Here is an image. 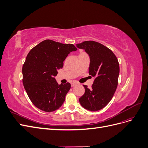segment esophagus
<instances>
[{
  "label": "esophagus",
  "mask_w": 148,
  "mask_h": 148,
  "mask_svg": "<svg viewBox=\"0 0 148 148\" xmlns=\"http://www.w3.org/2000/svg\"><path fill=\"white\" fill-rule=\"evenodd\" d=\"M77 84H78L77 82H73V83H71V86H72V87H73V86H76V85H77Z\"/></svg>",
  "instance_id": "obj_1"
}]
</instances>
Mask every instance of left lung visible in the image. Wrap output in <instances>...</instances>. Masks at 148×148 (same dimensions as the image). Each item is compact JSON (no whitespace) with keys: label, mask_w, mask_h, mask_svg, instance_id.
Returning a JSON list of instances; mask_svg holds the SVG:
<instances>
[{"label":"left lung","mask_w":148,"mask_h":148,"mask_svg":"<svg viewBox=\"0 0 148 148\" xmlns=\"http://www.w3.org/2000/svg\"><path fill=\"white\" fill-rule=\"evenodd\" d=\"M76 46L89 55V74L95 78L91 89L83 85L85 92L79 99V103L88 110H99L109 104L117 88L118 60L110 49L97 42L87 41Z\"/></svg>","instance_id":"1"}]
</instances>
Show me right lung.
I'll return each instance as SVG.
<instances>
[{
  "instance_id": "obj_1",
  "label": "right lung",
  "mask_w": 148,
  "mask_h": 148,
  "mask_svg": "<svg viewBox=\"0 0 148 148\" xmlns=\"http://www.w3.org/2000/svg\"><path fill=\"white\" fill-rule=\"evenodd\" d=\"M77 50L72 44L46 39L28 53L22 68L23 83L33 104L47 112L59 109L71 88L69 83L59 84L55 78L58 70L69 53Z\"/></svg>"
}]
</instances>
